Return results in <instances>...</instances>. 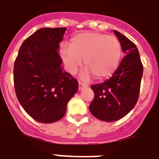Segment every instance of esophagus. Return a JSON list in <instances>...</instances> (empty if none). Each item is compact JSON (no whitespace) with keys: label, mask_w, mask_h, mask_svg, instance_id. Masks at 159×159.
Masks as SVG:
<instances>
[{"label":"esophagus","mask_w":159,"mask_h":159,"mask_svg":"<svg viewBox=\"0 0 159 159\" xmlns=\"http://www.w3.org/2000/svg\"><path fill=\"white\" fill-rule=\"evenodd\" d=\"M87 85H85V84H84L83 83L81 82H79V90L80 91V90H82L83 88H84V87H86Z\"/></svg>","instance_id":"obj_1"}]
</instances>
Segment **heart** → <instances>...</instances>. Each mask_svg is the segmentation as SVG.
Returning <instances> with one entry per match:
<instances>
[{
  "mask_svg": "<svg viewBox=\"0 0 159 159\" xmlns=\"http://www.w3.org/2000/svg\"><path fill=\"white\" fill-rule=\"evenodd\" d=\"M60 55L66 69L72 75L80 67L84 59L87 67L81 72L80 79L87 81L94 75L96 80H104L117 69L122 47L115 36L84 32L72 36L70 46H61Z\"/></svg>",
  "mask_w": 159,
  "mask_h": 159,
  "instance_id": "heart-1",
  "label": "heart"
}]
</instances>
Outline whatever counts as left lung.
Wrapping results in <instances>:
<instances>
[{
  "label": "left lung",
  "instance_id": "1",
  "mask_svg": "<svg viewBox=\"0 0 159 159\" xmlns=\"http://www.w3.org/2000/svg\"><path fill=\"white\" fill-rule=\"evenodd\" d=\"M114 33L121 43L126 57L110 79L91 86L95 97L89 110L95 118L105 122L117 121L134 107L143 73L135 44L118 31L114 30Z\"/></svg>",
  "mask_w": 159,
  "mask_h": 159
}]
</instances>
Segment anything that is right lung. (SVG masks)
I'll use <instances>...</instances> for the list:
<instances>
[{"mask_svg": "<svg viewBox=\"0 0 159 159\" xmlns=\"http://www.w3.org/2000/svg\"><path fill=\"white\" fill-rule=\"evenodd\" d=\"M66 28H43L20 48L13 69L14 87L24 110L37 122L62 119L78 81L63 68L58 51Z\"/></svg>", "mask_w": 159, "mask_h": 159, "instance_id": "right-lung-1", "label": "right lung"}]
</instances>
